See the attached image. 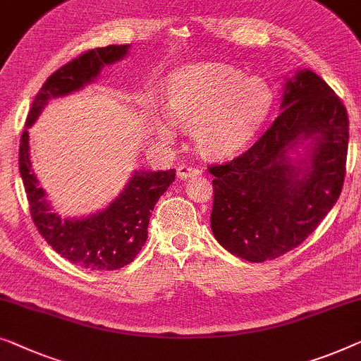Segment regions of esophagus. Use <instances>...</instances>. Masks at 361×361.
I'll list each match as a JSON object with an SVG mask.
<instances>
[{"instance_id": "34e87169", "label": "esophagus", "mask_w": 361, "mask_h": 361, "mask_svg": "<svg viewBox=\"0 0 361 361\" xmlns=\"http://www.w3.org/2000/svg\"><path fill=\"white\" fill-rule=\"evenodd\" d=\"M200 169L198 168H192V166H187V164H180L179 168H177V177L179 179H189V177L193 176H198L200 174Z\"/></svg>"}]
</instances>
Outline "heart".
<instances>
[{
    "instance_id": "b5f03b06",
    "label": "heart",
    "mask_w": 361,
    "mask_h": 361,
    "mask_svg": "<svg viewBox=\"0 0 361 361\" xmlns=\"http://www.w3.org/2000/svg\"><path fill=\"white\" fill-rule=\"evenodd\" d=\"M271 107V91L260 78H244L233 66L189 65L168 82V112L154 107V132L161 140L176 137V123L193 127L202 154L224 158L257 133Z\"/></svg>"
}]
</instances>
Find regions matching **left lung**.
Instances as JSON below:
<instances>
[{"label": "left lung", "instance_id": "1", "mask_svg": "<svg viewBox=\"0 0 361 361\" xmlns=\"http://www.w3.org/2000/svg\"><path fill=\"white\" fill-rule=\"evenodd\" d=\"M310 140L294 163L290 149ZM348 116L331 86L310 70L285 82L280 116L241 156L208 166L213 179L212 231L249 262L276 259L314 231L341 197Z\"/></svg>", "mask_w": 361, "mask_h": 361}]
</instances>
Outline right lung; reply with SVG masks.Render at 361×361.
<instances>
[{
	"label": "right lung",
	"mask_w": 361,
	"mask_h": 361,
	"mask_svg": "<svg viewBox=\"0 0 361 361\" xmlns=\"http://www.w3.org/2000/svg\"><path fill=\"white\" fill-rule=\"evenodd\" d=\"M130 45L87 50L47 78L30 107L19 146V172L27 193L30 216L40 236L71 264L87 270H117L137 257L148 239L156 202L174 182L176 169L137 171L106 210L81 219H61L45 200V190L30 168L27 128L50 99L66 96L96 80L104 65L123 59Z\"/></svg>",
	"instance_id": "1"
}]
</instances>
